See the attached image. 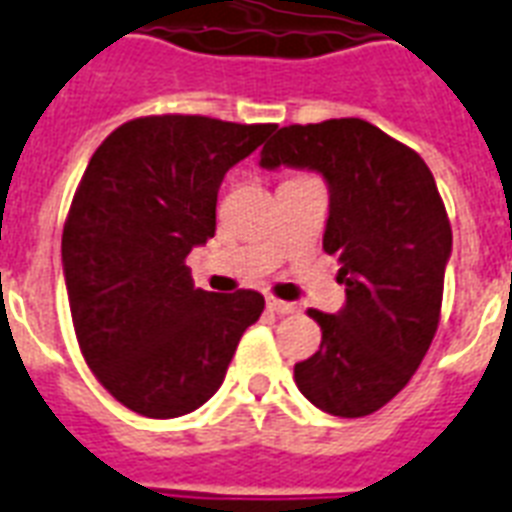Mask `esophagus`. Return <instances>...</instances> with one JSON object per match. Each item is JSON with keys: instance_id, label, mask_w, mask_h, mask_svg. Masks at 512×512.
Listing matches in <instances>:
<instances>
[{"instance_id": "1", "label": "esophagus", "mask_w": 512, "mask_h": 512, "mask_svg": "<svg viewBox=\"0 0 512 512\" xmlns=\"http://www.w3.org/2000/svg\"><path fill=\"white\" fill-rule=\"evenodd\" d=\"M268 309L276 314H295L298 312V306L290 304V301H279V298H268Z\"/></svg>"}]
</instances>
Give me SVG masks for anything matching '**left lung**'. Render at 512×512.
<instances>
[{
  "mask_svg": "<svg viewBox=\"0 0 512 512\" xmlns=\"http://www.w3.org/2000/svg\"><path fill=\"white\" fill-rule=\"evenodd\" d=\"M260 165L323 173L331 192L323 249L339 257L347 301L312 309L320 350L295 363V385L328 415L363 418L410 382L442 309L453 233L437 181L418 151L363 119L290 124Z\"/></svg>",
  "mask_w": 512,
  "mask_h": 512,
  "instance_id": "1",
  "label": "left lung"
}]
</instances>
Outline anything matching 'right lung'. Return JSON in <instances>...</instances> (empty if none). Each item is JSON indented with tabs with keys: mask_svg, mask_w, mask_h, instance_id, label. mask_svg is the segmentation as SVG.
<instances>
[{
	"mask_svg": "<svg viewBox=\"0 0 512 512\" xmlns=\"http://www.w3.org/2000/svg\"><path fill=\"white\" fill-rule=\"evenodd\" d=\"M274 127L143 116L86 165L64 222V282L83 358L127 410L160 420L198 410L263 314L255 290L195 287L187 255L214 238L227 170Z\"/></svg>",
	"mask_w": 512,
	"mask_h": 512,
	"instance_id": "right-lung-1",
	"label": "right lung"
}]
</instances>
